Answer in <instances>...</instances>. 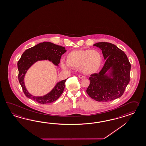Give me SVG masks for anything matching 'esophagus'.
Listing matches in <instances>:
<instances>
[{"mask_svg": "<svg viewBox=\"0 0 146 146\" xmlns=\"http://www.w3.org/2000/svg\"><path fill=\"white\" fill-rule=\"evenodd\" d=\"M78 78H85V76H83V75H78Z\"/></svg>", "mask_w": 146, "mask_h": 146, "instance_id": "esophagus-1", "label": "esophagus"}]
</instances>
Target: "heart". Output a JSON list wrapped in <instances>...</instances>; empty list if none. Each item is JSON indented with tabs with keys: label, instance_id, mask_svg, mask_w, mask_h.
Here are the masks:
<instances>
[{
	"label": "heart",
	"instance_id": "heart-1",
	"mask_svg": "<svg viewBox=\"0 0 146 146\" xmlns=\"http://www.w3.org/2000/svg\"><path fill=\"white\" fill-rule=\"evenodd\" d=\"M66 62L62 60L61 66L64 68H79L85 74H92L99 70L103 60L100 51L96 49H85L72 50L67 54Z\"/></svg>",
	"mask_w": 146,
	"mask_h": 146
}]
</instances>
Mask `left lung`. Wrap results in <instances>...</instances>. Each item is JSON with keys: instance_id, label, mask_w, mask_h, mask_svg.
Instances as JSON below:
<instances>
[{"instance_id": "8db88e82", "label": "left lung", "mask_w": 146, "mask_h": 146, "mask_svg": "<svg viewBox=\"0 0 146 146\" xmlns=\"http://www.w3.org/2000/svg\"><path fill=\"white\" fill-rule=\"evenodd\" d=\"M93 45L102 50L106 61L98 74L91 75L86 92L90 97L99 102L117 99L123 95L130 81L131 64L125 52L115 45L99 42ZM110 68L112 72L108 77L106 73Z\"/></svg>"}]
</instances>
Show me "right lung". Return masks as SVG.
<instances>
[{
    "mask_svg": "<svg viewBox=\"0 0 146 146\" xmlns=\"http://www.w3.org/2000/svg\"><path fill=\"white\" fill-rule=\"evenodd\" d=\"M66 52V50L64 47L50 42H44L26 50L23 53L17 63L18 80L24 93L28 98L43 104L52 103L59 98L64 91L66 79L57 83L55 88L46 95L37 97L33 96L27 91L24 78L27 70L37 60H48L55 65H58L62 55Z\"/></svg>",
    "mask_w": 146,
    "mask_h": 146,
    "instance_id": "1",
    "label": "right lung"
}]
</instances>
